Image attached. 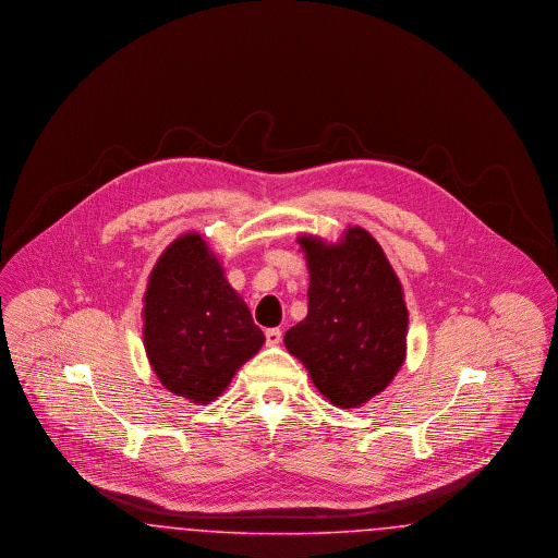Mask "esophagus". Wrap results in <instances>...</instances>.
<instances>
[{
	"instance_id": "1",
	"label": "esophagus",
	"mask_w": 558,
	"mask_h": 558,
	"mask_svg": "<svg viewBox=\"0 0 558 558\" xmlns=\"http://www.w3.org/2000/svg\"><path fill=\"white\" fill-rule=\"evenodd\" d=\"M282 341V330L280 328H267L266 343L267 345H278Z\"/></svg>"
}]
</instances>
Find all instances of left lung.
Here are the masks:
<instances>
[{"label":"left lung","instance_id":"8db88e82","mask_svg":"<svg viewBox=\"0 0 558 558\" xmlns=\"http://www.w3.org/2000/svg\"><path fill=\"white\" fill-rule=\"evenodd\" d=\"M310 269L307 318L284 345L337 408H357L387 389L405 360L408 307L398 274L364 228L328 244L299 236Z\"/></svg>","mask_w":558,"mask_h":558}]
</instances>
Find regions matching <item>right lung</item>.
<instances>
[{"label": "right lung", "mask_w": 558, "mask_h": 558, "mask_svg": "<svg viewBox=\"0 0 558 558\" xmlns=\"http://www.w3.org/2000/svg\"><path fill=\"white\" fill-rule=\"evenodd\" d=\"M144 347L165 389L205 405L266 337L201 234L173 240L144 294Z\"/></svg>", "instance_id": "right-lung-1"}]
</instances>
